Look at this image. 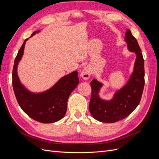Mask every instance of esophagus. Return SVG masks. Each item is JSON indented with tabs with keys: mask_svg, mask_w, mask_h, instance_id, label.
<instances>
[{
	"mask_svg": "<svg viewBox=\"0 0 159 159\" xmlns=\"http://www.w3.org/2000/svg\"><path fill=\"white\" fill-rule=\"evenodd\" d=\"M91 68L89 67H85L84 68L82 71H81V74H80V76L84 80H88L90 76H91Z\"/></svg>",
	"mask_w": 159,
	"mask_h": 159,
	"instance_id": "esophagus-1",
	"label": "esophagus"
}]
</instances>
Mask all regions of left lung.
I'll return each mask as SVG.
<instances>
[{"mask_svg": "<svg viewBox=\"0 0 159 159\" xmlns=\"http://www.w3.org/2000/svg\"><path fill=\"white\" fill-rule=\"evenodd\" d=\"M124 41L127 49L136 56L133 70L126 84L115 91L113 98L104 99L99 92L103 84L93 79L90 83L91 96L89 111L92 117L103 123H115L126 118L136 109L140 103L145 85L144 60L138 42L129 29L125 33Z\"/></svg>", "mask_w": 159, "mask_h": 159, "instance_id": "8db88e82", "label": "left lung"}]
</instances>
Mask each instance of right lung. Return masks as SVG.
Wrapping results in <instances>:
<instances>
[{"mask_svg": "<svg viewBox=\"0 0 159 159\" xmlns=\"http://www.w3.org/2000/svg\"><path fill=\"white\" fill-rule=\"evenodd\" d=\"M40 32H34L30 37ZM30 38L24 41L14 60L12 71L14 94L23 111L30 118L42 123H55L63 118L66 113L69 96L79 84L78 71H74L63 76L46 91L33 92L27 89L19 79L17 70L24 55L26 42Z\"/></svg>", "mask_w": 159, "mask_h": 159, "instance_id": "1", "label": "right lung"}]
</instances>
